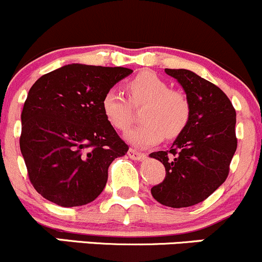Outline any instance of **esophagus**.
<instances>
[{
    "label": "esophagus",
    "instance_id": "obj_1",
    "mask_svg": "<svg viewBox=\"0 0 262 262\" xmlns=\"http://www.w3.org/2000/svg\"><path fill=\"white\" fill-rule=\"evenodd\" d=\"M128 156L130 159H134V161H143V159L145 158V154L144 153H140L138 150L133 149V148H130V149L128 150Z\"/></svg>",
    "mask_w": 262,
    "mask_h": 262
}]
</instances>
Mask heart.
<instances>
[{
  "label": "heart",
  "instance_id": "b5f03b06",
  "mask_svg": "<svg viewBox=\"0 0 262 262\" xmlns=\"http://www.w3.org/2000/svg\"><path fill=\"white\" fill-rule=\"evenodd\" d=\"M129 100L118 90L110 89L101 100L105 119L118 130H126L133 122V106L144 104L140 112L142 124L130 129L125 138L137 148L157 144L164 136L178 137L191 117V104L186 94L170 89L154 71H142L126 84Z\"/></svg>",
  "mask_w": 262,
  "mask_h": 262
}]
</instances>
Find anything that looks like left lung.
<instances>
[{
	"label": "left lung",
	"mask_w": 262,
	"mask_h": 262,
	"mask_svg": "<svg viewBox=\"0 0 262 262\" xmlns=\"http://www.w3.org/2000/svg\"><path fill=\"white\" fill-rule=\"evenodd\" d=\"M191 104V117L169 150L153 152L166 168L163 182L152 187L154 200L173 208L205 201L226 181L237 148L236 110L227 95L186 69H166Z\"/></svg>",
	"instance_id": "obj_1"
}]
</instances>
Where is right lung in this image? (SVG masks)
<instances>
[{"label":"right lung","instance_id":"1","mask_svg":"<svg viewBox=\"0 0 262 262\" xmlns=\"http://www.w3.org/2000/svg\"><path fill=\"white\" fill-rule=\"evenodd\" d=\"M132 73L70 64L32 85L21 113L20 149L30 182L43 198L75 207L103 192L110 163L129 147L104 117L101 100Z\"/></svg>","mask_w":262,"mask_h":262}]
</instances>
